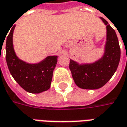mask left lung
<instances>
[{
	"mask_svg": "<svg viewBox=\"0 0 127 127\" xmlns=\"http://www.w3.org/2000/svg\"><path fill=\"white\" fill-rule=\"evenodd\" d=\"M100 19L107 29V41L103 57L91 64H79L72 60L69 62L74 81L84 89H98L103 86L115 74L120 60V47L115 32L106 20Z\"/></svg>",
	"mask_w": 127,
	"mask_h": 127,
	"instance_id": "8db88e82",
	"label": "left lung"
}]
</instances>
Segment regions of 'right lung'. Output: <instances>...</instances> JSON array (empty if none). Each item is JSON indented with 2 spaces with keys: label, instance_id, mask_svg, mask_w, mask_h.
Listing matches in <instances>:
<instances>
[{
  "label": "right lung",
  "instance_id": "right-lung-1",
  "mask_svg": "<svg viewBox=\"0 0 127 127\" xmlns=\"http://www.w3.org/2000/svg\"><path fill=\"white\" fill-rule=\"evenodd\" d=\"M15 27V25L12 27L6 38L5 58L9 71L14 79L26 91L39 94L47 91L50 87L58 56H48L37 64L27 63L19 59L12 43Z\"/></svg>",
  "mask_w": 127,
  "mask_h": 127
}]
</instances>
